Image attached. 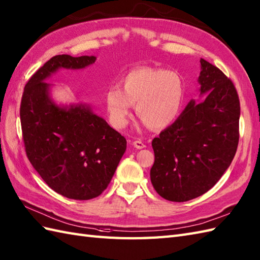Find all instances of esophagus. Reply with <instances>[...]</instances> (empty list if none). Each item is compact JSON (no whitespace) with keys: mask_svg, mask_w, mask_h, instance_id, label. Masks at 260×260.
I'll return each instance as SVG.
<instances>
[{"mask_svg":"<svg viewBox=\"0 0 260 260\" xmlns=\"http://www.w3.org/2000/svg\"><path fill=\"white\" fill-rule=\"evenodd\" d=\"M133 146H134V147H135V148H137V149H142V148H144V147H145V144H144L142 141L137 140V141H134V142H133Z\"/></svg>","mask_w":260,"mask_h":260,"instance_id":"1","label":"esophagus"}]
</instances>
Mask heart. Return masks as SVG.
I'll return each instance as SVG.
<instances>
[{
	"mask_svg": "<svg viewBox=\"0 0 260 260\" xmlns=\"http://www.w3.org/2000/svg\"><path fill=\"white\" fill-rule=\"evenodd\" d=\"M185 86L178 73L165 69L141 66L126 73L120 88L112 86L105 93V106L111 124L124 128L133 106L148 127L162 129L170 126L180 112Z\"/></svg>",
	"mask_w": 260,
	"mask_h": 260,
	"instance_id": "heart-1",
	"label": "heart"
}]
</instances>
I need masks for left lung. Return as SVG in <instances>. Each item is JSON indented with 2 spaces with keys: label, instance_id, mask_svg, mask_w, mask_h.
I'll use <instances>...</instances> for the list:
<instances>
[{
  "label": "left lung",
  "instance_id": "8db88e82",
  "mask_svg": "<svg viewBox=\"0 0 260 260\" xmlns=\"http://www.w3.org/2000/svg\"><path fill=\"white\" fill-rule=\"evenodd\" d=\"M202 101L191 100L175 122L155 137L150 180L157 194L187 202L208 191L236 154L240 105L233 82L201 58Z\"/></svg>",
  "mask_w": 260,
  "mask_h": 260
}]
</instances>
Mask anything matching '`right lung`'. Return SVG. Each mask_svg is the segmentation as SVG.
I'll use <instances>...</instances> for the list:
<instances>
[{
	"label": "right lung",
	"instance_id": "1",
	"mask_svg": "<svg viewBox=\"0 0 260 260\" xmlns=\"http://www.w3.org/2000/svg\"><path fill=\"white\" fill-rule=\"evenodd\" d=\"M95 56L56 55L24 87L20 116L28 160L57 194L76 201L100 196L126 150L125 137L87 104L58 105L45 81L58 70H82Z\"/></svg>",
	"mask_w": 260,
	"mask_h": 260
}]
</instances>
